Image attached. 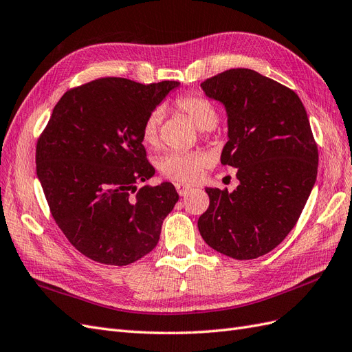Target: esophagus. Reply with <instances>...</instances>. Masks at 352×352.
Returning <instances> with one entry per match:
<instances>
[{
    "label": "esophagus",
    "mask_w": 352,
    "mask_h": 352,
    "mask_svg": "<svg viewBox=\"0 0 352 352\" xmlns=\"http://www.w3.org/2000/svg\"><path fill=\"white\" fill-rule=\"evenodd\" d=\"M175 186H176V190H177V194L180 197H185L190 190V186H186V185H182V184H176Z\"/></svg>",
    "instance_id": "obj_1"
}]
</instances>
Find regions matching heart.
<instances>
[{"label":"heart","instance_id":"heart-1","mask_svg":"<svg viewBox=\"0 0 352 352\" xmlns=\"http://www.w3.org/2000/svg\"><path fill=\"white\" fill-rule=\"evenodd\" d=\"M176 110L186 116L198 129L206 136L212 133V127L219 120L216 105L204 95L195 92L182 94L175 100ZM163 123V111L160 109L153 110L145 117L141 129V141L148 148H157L160 145V127ZM210 164V158L202 151L189 153H170L160 160L158 170L164 177L173 180L176 184L190 185L195 184L204 176Z\"/></svg>","mask_w":352,"mask_h":352}]
</instances>
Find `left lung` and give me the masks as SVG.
I'll return each mask as SVG.
<instances>
[{
  "label": "left lung",
  "instance_id": "8db88e82",
  "mask_svg": "<svg viewBox=\"0 0 352 352\" xmlns=\"http://www.w3.org/2000/svg\"><path fill=\"white\" fill-rule=\"evenodd\" d=\"M228 111L229 141L220 162L235 167L233 192L206 188L202 239L235 260L270 252L300 219L316 184L318 151L298 95L251 69H230L201 83Z\"/></svg>",
  "mask_w": 352,
  "mask_h": 352
}]
</instances>
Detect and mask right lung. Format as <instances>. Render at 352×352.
I'll use <instances>...</instances> for the list:
<instances>
[{"label": "right lung", "instance_id": "obj_1", "mask_svg": "<svg viewBox=\"0 0 352 352\" xmlns=\"http://www.w3.org/2000/svg\"><path fill=\"white\" fill-rule=\"evenodd\" d=\"M179 87L101 78L69 89L36 144V175L50 211L85 257L127 265L151 252L179 199L154 176L141 141L145 117Z\"/></svg>", "mask_w": 352, "mask_h": 352}]
</instances>
